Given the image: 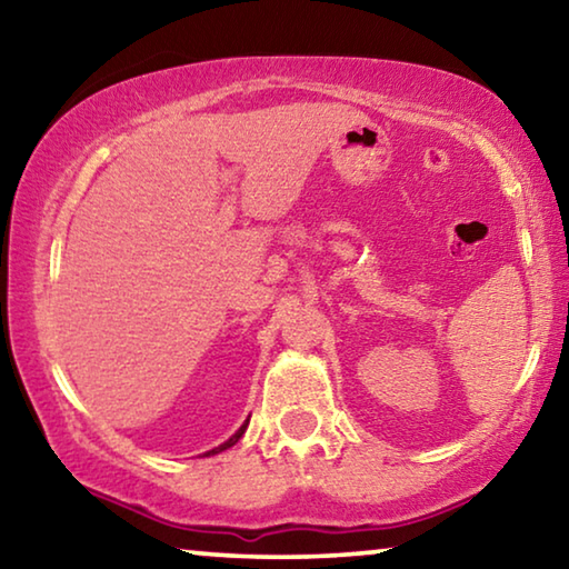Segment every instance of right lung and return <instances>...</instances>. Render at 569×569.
<instances>
[{
  "instance_id": "right-lung-1",
  "label": "right lung",
  "mask_w": 569,
  "mask_h": 569,
  "mask_svg": "<svg viewBox=\"0 0 569 569\" xmlns=\"http://www.w3.org/2000/svg\"><path fill=\"white\" fill-rule=\"evenodd\" d=\"M246 427H248V419L243 421V427H240V429L236 431V435H233V437H230L228 441H223V445H220V447H216V449H210V451H206V457H210V455H218V451H226L228 447H233V445H236V441H238L240 437H243V431H246Z\"/></svg>"
}]
</instances>
